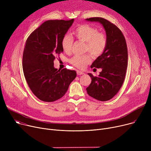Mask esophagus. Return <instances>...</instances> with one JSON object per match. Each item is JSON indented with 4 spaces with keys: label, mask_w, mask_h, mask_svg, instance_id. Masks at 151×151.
<instances>
[{
    "label": "esophagus",
    "mask_w": 151,
    "mask_h": 151,
    "mask_svg": "<svg viewBox=\"0 0 151 151\" xmlns=\"http://www.w3.org/2000/svg\"><path fill=\"white\" fill-rule=\"evenodd\" d=\"M76 73H77V75H84V73L83 72V71H80V70H77V71H76Z\"/></svg>",
    "instance_id": "1"
}]
</instances>
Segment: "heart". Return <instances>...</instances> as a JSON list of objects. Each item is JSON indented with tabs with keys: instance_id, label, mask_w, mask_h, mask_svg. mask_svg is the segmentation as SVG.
<instances>
[{
	"instance_id": "heart-1",
	"label": "heart",
	"mask_w": 151,
	"mask_h": 151,
	"mask_svg": "<svg viewBox=\"0 0 151 151\" xmlns=\"http://www.w3.org/2000/svg\"><path fill=\"white\" fill-rule=\"evenodd\" d=\"M72 33L78 40L85 42V51H89L95 57L100 56L104 52L107 38L104 34L99 32L97 28L84 24L78 26ZM73 43V39L70 35L65 34L63 36L61 42L63 51L70 53ZM91 56L89 54L75 55L70 59V62L75 67L83 69L91 62Z\"/></svg>"
}]
</instances>
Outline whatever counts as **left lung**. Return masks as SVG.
Wrapping results in <instances>:
<instances>
[{
	"mask_svg": "<svg viewBox=\"0 0 151 151\" xmlns=\"http://www.w3.org/2000/svg\"><path fill=\"white\" fill-rule=\"evenodd\" d=\"M86 20L101 24L107 38L104 52L91 66V68H100L102 70L98 76L88 73L92 81L86 91L89 96L95 99L107 101L116 95L124 81L128 63L126 41L121 30L108 20L99 17Z\"/></svg>",
	"mask_w": 151,
	"mask_h": 151,
	"instance_id": "obj_1",
	"label": "left lung"
}]
</instances>
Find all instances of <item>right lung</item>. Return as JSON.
I'll use <instances>...</instances> for the list:
<instances>
[{"instance_id":"obj_1","label":"right lung","mask_w":151,"mask_h":151,"mask_svg":"<svg viewBox=\"0 0 151 151\" xmlns=\"http://www.w3.org/2000/svg\"><path fill=\"white\" fill-rule=\"evenodd\" d=\"M74 19L48 20L27 38L22 57V68L32 92L40 100L51 102L62 98L76 76L75 70H58L55 56L62 53V40Z\"/></svg>"}]
</instances>
